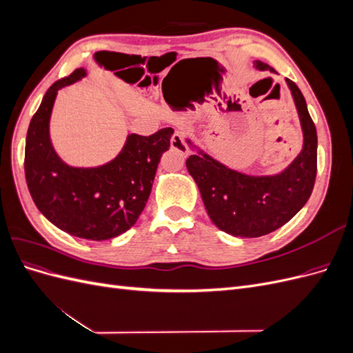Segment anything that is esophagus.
Segmentation results:
<instances>
[{
  "instance_id": "1",
  "label": "esophagus",
  "mask_w": 353,
  "mask_h": 353,
  "mask_svg": "<svg viewBox=\"0 0 353 353\" xmlns=\"http://www.w3.org/2000/svg\"><path fill=\"white\" fill-rule=\"evenodd\" d=\"M170 147H172L174 150H176V152H179V153L188 154V147H187V144H185V141H184L183 134L178 132V131L172 135V138H170Z\"/></svg>"
}]
</instances>
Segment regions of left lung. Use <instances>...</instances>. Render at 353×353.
<instances>
[{
    "instance_id": "left-lung-1",
    "label": "left lung",
    "mask_w": 353,
    "mask_h": 353,
    "mask_svg": "<svg viewBox=\"0 0 353 353\" xmlns=\"http://www.w3.org/2000/svg\"><path fill=\"white\" fill-rule=\"evenodd\" d=\"M258 70L276 73L270 65L256 60ZM292 92L303 134L302 150L293 162L275 175H249L231 169L185 138L196 153L187 159V169L200 190L209 218L234 237H261L283 227L301 210L316 176L318 138L303 94L285 78Z\"/></svg>"
}]
</instances>
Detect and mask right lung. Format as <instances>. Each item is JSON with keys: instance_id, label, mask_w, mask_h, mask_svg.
Instances as JSON below:
<instances>
[{"instance_id": "add662e5", "label": "right lung", "mask_w": 353, "mask_h": 353, "mask_svg": "<svg viewBox=\"0 0 353 353\" xmlns=\"http://www.w3.org/2000/svg\"><path fill=\"white\" fill-rule=\"evenodd\" d=\"M87 73L79 68L46 92L29 123L25 175L37 208L51 223L70 236L103 241L121 236L140 218L174 130L163 128L148 137L130 134L119 154L104 165H68L51 143V112L59 90Z\"/></svg>"}]
</instances>
